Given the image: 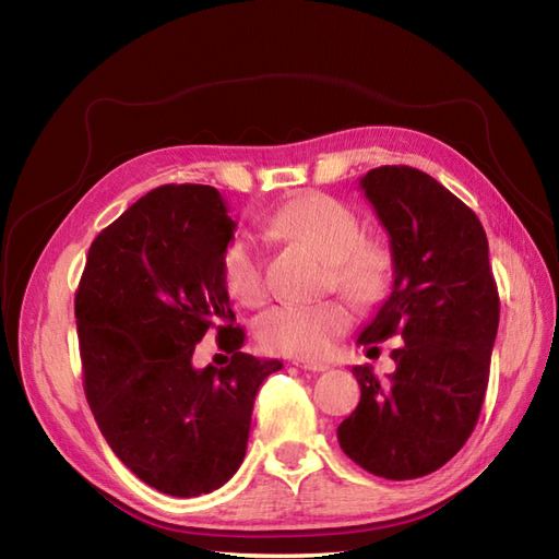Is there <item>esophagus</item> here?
<instances>
[{
	"instance_id": "esophagus-1",
	"label": "esophagus",
	"mask_w": 559,
	"mask_h": 559,
	"mask_svg": "<svg viewBox=\"0 0 559 559\" xmlns=\"http://www.w3.org/2000/svg\"><path fill=\"white\" fill-rule=\"evenodd\" d=\"M296 366L298 368H302V370H312V373H324V370H329V364H324V361H296Z\"/></svg>"
}]
</instances>
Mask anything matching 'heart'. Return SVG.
<instances>
[{
  "instance_id": "heart-1",
  "label": "heart",
  "mask_w": 559,
  "mask_h": 559,
  "mask_svg": "<svg viewBox=\"0 0 559 559\" xmlns=\"http://www.w3.org/2000/svg\"><path fill=\"white\" fill-rule=\"evenodd\" d=\"M270 230L302 242L329 261L331 280L354 302H373L389 286L392 253L364 240V226L341 200L308 193L286 202L267 222ZM228 294L242 306H259L265 298L263 257L251 238L235 240L224 257ZM352 324L349 310L337 300L280 302L257 321L259 343L273 354L296 359H319Z\"/></svg>"
}]
</instances>
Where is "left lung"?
<instances>
[{
    "instance_id": "1",
    "label": "left lung",
    "mask_w": 559,
    "mask_h": 559,
    "mask_svg": "<svg viewBox=\"0 0 559 559\" xmlns=\"http://www.w3.org/2000/svg\"><path fill=\"white\" fill-rule=\"evenodd\" d=\"M359 189L389 235L394 282L359 345L401 337L394 373L354 366L361 399L337 443L386 480L441 468L476 427L499 329V294L478 216L408 165L376 167ZM378 352L370 347L368 352Z\"/></svg>"
}]
</instances>
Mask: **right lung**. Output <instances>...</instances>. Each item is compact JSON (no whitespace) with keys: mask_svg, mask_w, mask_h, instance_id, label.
Here are the masks:
<instances>
[{"mask_svg":"<svg viewBox=\"0 0 559 559\" xmlns=\"http://www.w3.org/2000/svg\"><path fill=\"white\" fill-rule=\"evenodd\" d=\"M235 228L214 186H160L93 240L74 298L97 427L134 476L170 497L210 495L233 478L253 399L282 368L242 352L224 280ZM210 328L231 364L195 369Z\"/></svg>","mask_w":559,"mask_h":559,"instance_id":"add662e5","label":"right lung"}]
</instances>
